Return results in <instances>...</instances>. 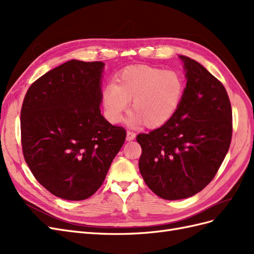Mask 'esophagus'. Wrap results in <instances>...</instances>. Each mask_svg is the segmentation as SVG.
<instances>
[{"label": "esophagus", "mask_w": 254, "mask_h": 254, "mask_svg": "<svg viewBox=\"0 0 254 254\" xmlns=\"http://www.w3.org/2000/svg\"><path fill=\"white\" fill-rule=\"evenodd\" d=\"M135 139V133L133 131H127V135H126V140L127 141H132Z\"/></svg>", "instance_id": "esophagus-1"}]
</instances>
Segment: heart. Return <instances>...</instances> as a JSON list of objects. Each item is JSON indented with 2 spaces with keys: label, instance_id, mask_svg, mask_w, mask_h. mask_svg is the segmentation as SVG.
Listing matches in <instances>:
<instances>
[{
  "label": "heart",
  "instance_id": "obj_1",
  "mask_svg": "<svg viewBox=\"0 0 254 254\" xmlns=\"http://www.w3.org/2000/svg\"><path fill=\"white\" fill-rule=\"evenodd\" d=\"M184 93L181 76L174 71L149 65H135L123 71L103 91L106 115L119 123L131 102L135 122L148 128H157L170 121L178 110Z\"/></svg>",
  "mask_w": 254,
  "mask_h": 254
}]
</instances>
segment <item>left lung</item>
Masks as SVG:
<instances>
[{"instance_id":"left-lung-1","label":"left lung","mask_w":254,"mask_h":254,"mask_svg":"<svg viewBox=\"0 0 254 254\" xmlns=\"http://www.w3.org/2000/svg\"><path fill=\"white\" fill-rule=\"evenodd\" d=\"M188 79L174 117L149 133H140V173L166 200L189 198L216 175L232 139V109L227 91L204 66L179 56Z\"/></svg>"}]
</instances>
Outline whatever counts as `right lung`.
Wrapping results in <instances>:
<instances>
[{"mask_svg":"<svg viewBox=\"0 0 254 254\" xmlns=\"http://www.w3.org/2000/svg\"><path fill=\"white\" fill-rule=\"evenodd\" d=\"M105 64L70 60L38 78L21 109L25 162L37 181L65 200L101 188L126 130L101 114Z\"/></svg>","mask_w":254,"mask_h":254,"instance_id":"add662e5","label":"right lung"}]
</instances>
